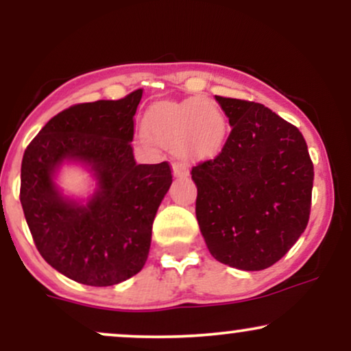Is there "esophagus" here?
Segmentation results:
<instances>
[{
	"label": "esophagus",
	"mask_w": 351,
	"mask_h": 351,
	"mask_svg": "<svg viewBox=\"0 0 351 351\" xmlns=\"http://www.w3.org/2000/svg\"><path fill=\"white\" fill-rule=\"evenodd\" d=\"M188 167L184 163H173V175L176 176V178H184V176H188Z\"/></svg>",
	"instance_id": "obj_1"
}]
</instances>
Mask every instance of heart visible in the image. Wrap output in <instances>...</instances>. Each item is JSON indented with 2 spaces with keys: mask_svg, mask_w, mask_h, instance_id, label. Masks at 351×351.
I'll use <instances>...</instances> for the list:
<instances>
[{
  "mask_svg": "<svg viewBox=\"0 0 351 351\" xmlns=\"http://www.w3.org/2000/svg\"><path fill=\"white\" fill-rule=\"evenodd\" d=\"M145 134L158 147L189 160H208L221 152L228 135L223 110L209 99L155 104L145 115Z\"/></svg>",
  "mask_w": 351,
  "mask_h": 351,
  "instance_id": "obj_1",
  "label": "heart"
}]
</instances>
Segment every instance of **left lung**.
<instances>
[{
	"label": "left lung",
	"mask_w": 351,
	"mask_h": 351,
	"mask_svg": "<svg viewBox=\"0 0 351 351\" xmlns=\"http://www.w3.org/2000/svg\"><path fill=\"white\" fill-rule=\"evenodd\" d=\"M231 134L193 167L196 219L219 263L263 271L282 259L310 217L313 163L299 128L263 104L216 95Z\"/></svg>",
	"instance_id": "left-lung-1"
}]
</instances>
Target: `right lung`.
Here are the masks:
<instances>
[{"instance_id":"add662e5","label":"right lung","mask_w":351,"mask_h":351,"mask_svg":"<svg viewBox=\"0 0 351 351\" xmlns=\"http://www.w3.org/2000/svg\"><path fill=\"white\" fill-rule=\"evenodd\" d=\"M143 90L72 106L24 150L19 199L47 264L79 284L107 287L145 265L156 209L170 188L168 162L136 165L134 117ZM64 159L91 165L99 189L86 207L62 199L51 176Z\"/></svg>"}]
</instances>
